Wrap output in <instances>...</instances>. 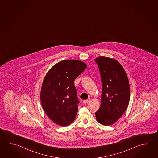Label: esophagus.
<instances>
[{
	"mask_svg": "<svg viewBox=\"0 0 158 158\" xmlns=\"http://www.w3.org/2000/svg\"><path fill=\"white\" fill-rule=\"evenodd\" d=\"M90 100V98H88V100H84L83 101V103L84 104H87V103H88L89 102V101Z\"/></svg>",
	"mask_w": 158,
	"mask_h": 158,
	"instance_id": "1",
	"label": "esophagus"
}]
</instances>
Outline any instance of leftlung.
I'll return each mask as SVG.
<instances>
[{
  "instance_id": "obj_1",
  "label": "left lung",
  "mask_w": 158,
  "mask_h": 158,
  "mask_svg": "<svg viewBox=\"0 0 158 158\" xmlns=\"http://www.w3.org/2000/svg\"><path fill=\"white\" fill-rule=\"evenodd\" d=\"M101 75V106L95 112L99 123L110 126L126 111L130 99V88L127 74L117 60L107 57L95 59Z\"/></svg>"
}]
</instances>
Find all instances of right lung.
Segmentation results:
<instances>
[{
    "label": "right lung",
    "instance_id": "1",
    "mask_svg": "<svg viewBox=\"0 0 158 158\" xmlns=\"http://www.w3.org/2000/svg\"><path fill=\"white\" fill-rule=\"evenodd\" d=\"M86 67L79 60H64L54 64L44 77L40 93L42 106L59 126H68L75 119L79 101L74 81Z\"/></svg>",
    "mask_w": 158,
    "mask_h": 158
}]
</instances>
